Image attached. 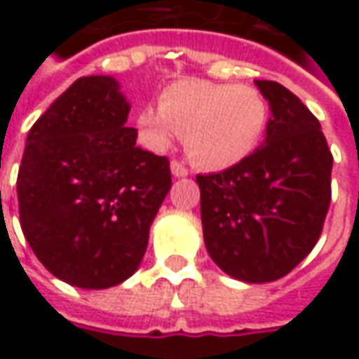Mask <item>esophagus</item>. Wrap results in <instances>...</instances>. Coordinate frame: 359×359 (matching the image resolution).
I'll return each instance as SVG.
<instances>
[{
    "mask_svg": "<svg viewBox=\"0 0 359 359\" xmlns=\"http://www.w3.org/2000/svg\"><path fill=\"white\" fill-rule=\"evenodd\" d=\"M171 172H172V177L180 179V177H187L188 169L184 167V163H180V161H177V159H172V161H171Z\"/></svg>",
    "mask_w": 359,
    "mask_h": 359,
    "instance_id": "34e87169",
    "label": "esophagus"
}]
</instances>
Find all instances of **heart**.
Here are the masks:
<instances>
[{"label":"heart","mask_w":359,"mask_h":359,"mask_svg":"<svg viewBox=\"0 0 359 359\" xmlns=\"http://www.w3.org/2000/svg\"><path fill=\"white\" fill-rule=\"evenodd\" d=\"M269 123L262 92L244 84L180 81L161 92L159 107L138 113L144 144L163 151L184 134V149L198 167L223 171L248 159Z\"/></svg>","instance_id":"b5f03b06"}]
</instances>
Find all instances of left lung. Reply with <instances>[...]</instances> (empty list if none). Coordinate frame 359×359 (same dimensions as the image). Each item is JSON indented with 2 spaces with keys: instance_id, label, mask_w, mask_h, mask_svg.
Here are the masks:
<instances>
[{
  "instance_id": "1",
  "label": "left lung",
  "mask_w": 359,
  "mask_h": 359,
  "mask_svg": "<svg viewBox=\"0 0 359 359\" xmlns=\"http://www.w3.org/2000/svg\"><path fill=\"white\" fill-rule=\"evenodd\" d=\"M269 102L265 142L242 163L198 175L203 242L233 278L269 283L313 250L331 203L332 156L316 115L283 84L256 81Z\"/></svg>"
}]
</instances>
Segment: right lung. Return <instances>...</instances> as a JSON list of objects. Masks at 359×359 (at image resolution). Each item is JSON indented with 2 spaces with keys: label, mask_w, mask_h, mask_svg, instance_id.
Instances as JSON below:
<instances>
[{
  "label": "right lung",
  "mask_w": 359,
  "mask_h": 359,
  "mask_svg": "<svg viewBox=\"0 0 359 359\" xmlns=\"http://www.w3.org/2000/svg\"><path fill=\"white\" fill-rule=\"evenodd\" d=\"M128 111L113 76H82L27 136L22 233L53 277L79 288L121 285L138 269L171 188L169 159L136 146Z\"/></svg>",
  "instance_id": "right-lung-1"
}]
</instances>
